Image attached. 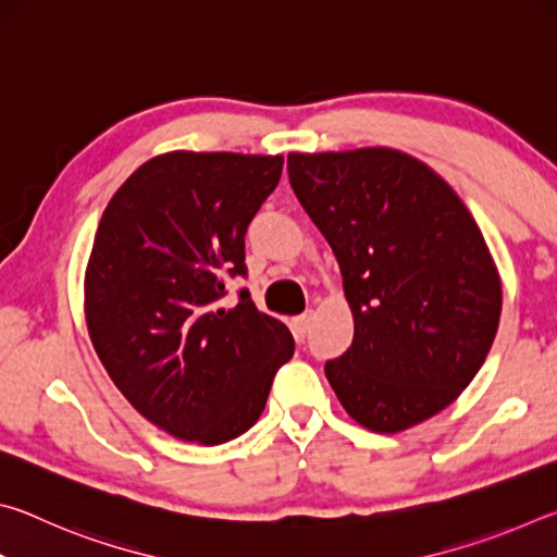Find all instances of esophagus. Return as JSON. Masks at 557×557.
<instances>
[{
    "label": "esophagus",
    "instance_id": "1",
    "mask_svg": "<svg viewBox=\"0 0 557 557\" xmlns=\"http://www.w3.org/2000/svg\"><path fill=\"white\" fill-rule=\"evenodd\" d=\"M309 326H312V312H305L295 317V322H292V329H295V336H305L309 332Z\"/></svg>",
    "mask_w": 557,
    "mask_h": 557
}]
</instances>
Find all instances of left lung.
<instances>
[{
  "label": "left lung",
  "mask_w": 557,
  "mask_h": 557,
  "mask_svg": "<svg viewBox=\"0 0 557 557\" xmlns=\"http://www.w3.org/2000/svg\"><path fill=\"white\" fill-rule=\"evenodd\" d=\"M287 172L354 314L351 346L324 366L338 403L381 435L420 425L494 344L502 277L482 231L445 178L398 149L289 152Z\"/></svg>",
  "instance_id": "obj_1"
}]
</instances>
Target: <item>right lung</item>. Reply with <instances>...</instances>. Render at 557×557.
I'll return each mask as SVG.
<instances>
[{"instance_id": "1", "label": "right lung", "mask_w": 557, "mask_h": 557, "mask_svg": "<svg viewBox=\"0 0 557 557\" xmlns=\"http://www.w3.org/2000/svg\"><path fill=\"white\" fill-rule=\"evenodd\" d=\"M282 154L174 152L132 172L92 240L83 309L92 348L143 418L196 445L256 425L295 354L289 329L225 275H245V231L282 174Z\"/></svg>"}]
</instances>
